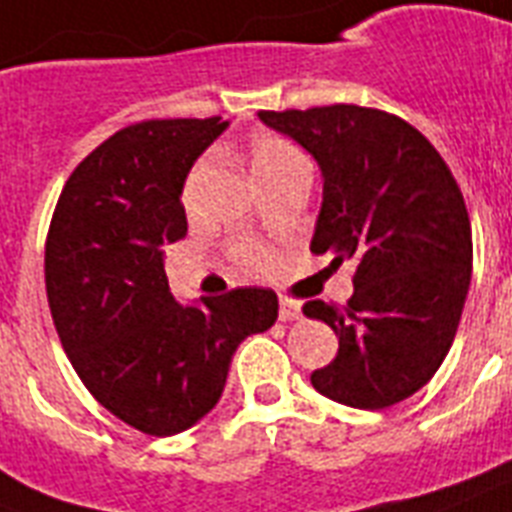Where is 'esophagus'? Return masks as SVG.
I'll list each match as a JSON object with an SVG mask.
<instances>
[{
	"label": "esophagus",
	"instance_id": "esophagus-1",
	"mask_svg": "<svg viewBox=\"0 0 512 512\" xmlns=\"http://www.w3.org/2000/svg\"><path fill=\"white\" fill-rule=\"evenodd\" d=\"M280 319L282 322H295L301 319V303L293 298H280Z\"/></svg>",
	"mask_w": 512,
	"mask_h": 512
}]
</instances>
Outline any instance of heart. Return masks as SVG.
<instances>
[{
	"label": "heart",
	"mask_w": 512,
	"mask_h": 512,
	"mask_svg": "<svg viewBox=\"0 0 512 512\" xmlns=\"http://www.w3.org/2000/svg\"><path fill=\"white\" fill-rule=\"evenodd\" d=\"M248 159H251V170L261 185L274 183V180L293 175V172L308 170L306 156L301 154V149L295 143L287 141V138H282V135L269 133V130H261V133L251 135V141H248ZM209 167L211 159L204 156L188 172V180H185V198L188 201L196 196L198 185L206 177ZM230 253L232 259L238 261V266H243L246 272H264L272 264V251L264 243H256V240H238L230 248Z\"/></svg>",
	"instance_id": "heart-1"
}]
</instances>
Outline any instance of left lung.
Listing matches in <instances>:
<instances>
[{
	"label": "left lung",
	"instance_id": "obj_1",
	"mask_svg": "<svg viewBox=\"0 0 512 512\" xmlns=\"http://www.w3.org/2000/svg\"><path fill=\"white\" fill-rule=\"evenodd\" d=\"M259 117L322 167L311 253L356 264L345 306L303 303L340 342L311 384L366 411L411 398L445 361L471 285V219L453 172L413 125L382 109L332 104Z\"/></svg>",
	"mask_w": 512,
	"mask_h": 512
}]
</instances>
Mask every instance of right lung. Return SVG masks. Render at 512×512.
<instances>
[{
	"instance_id": "1",
	"label": "right lung",
	"mask_w": 512,
	"mask_h": 512,
	"mask_svg": "<svg viewBox=\"0 0 512 512\" xmlns=\"http://www.w3.org/2000/svg\"><path fill=\"white\" fill-rule=\"evenodd\" d=\"M222 117L143 120L117 130L67 177L46 235L54 327L86 390L151 437L185 432L217 405L232 353L277 319L269 287L180 306L164 246L185 238L180 201Z\"/></svg>"
}]
</instances>
